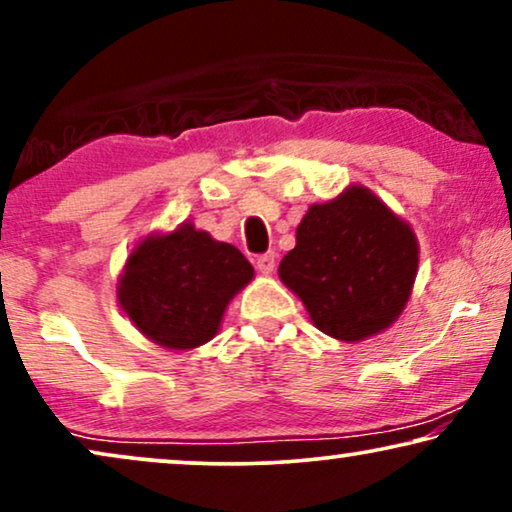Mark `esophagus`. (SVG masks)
Here are the masks:
<instances>
[{
    "mask_svg": "<svg viewBox=\"0 0 512 512\" xmlns=\"http://www.w3.org/2000/svg\"><path fill=\"white\" fill-rule=\"evenodd\" d=\"M275 263L277 261H275V254H272V251L256 258V268H258V272H261V275H272V272H275Z\"/></svg>",
    "mask_w": 512,
    "mask_h": 512,
    "instance_id": "34e87169",
    "label": "esophagus"
}]
</instances>
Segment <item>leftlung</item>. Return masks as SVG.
Returning a JSON list of instances; mask_svg holds the SVG:
<instances>
[{
  "instance_id": "8db88e82",
  "label": "left lung",
  "mask_w": 512,
  "mask_h": 512,
  "mask_svg": "<svg viewBox=\"0 0 512 512\" xmlns=\"http://www.w3.org/2000/svg\"><path fill=\"white\" fill-rule=\"evenodd\" d=\"M419 268L412 226L370 188L352 184L310 205L279 279L305 305L321 333L361 342L394 324L408 305Z\"/></svg>"
}]
</instances>
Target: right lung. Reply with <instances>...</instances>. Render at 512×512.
I'll list each match as a JSON object with an SVG mask.
<instances>
[{"label":"right lung","mask_w":512,"mask_h":512,"mask_svg":"<svg viewBox=\"0 0 512 512\" xmlns=\"http://www.w3.org/2000/svg\"><path fill=\"white\" fill-rule=\"evenodd\" d=\"M254 279L242 251L191 221L135 244L116 298L144 338L165 349H195L219 333L223 312Z\"/></svg>","instance_id":"add662e5"}]
</instances>
